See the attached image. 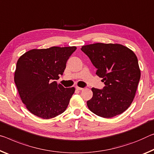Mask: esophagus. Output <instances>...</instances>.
<instances>
[{
  "label": "esophagus",
  "mask_w": 154,
  "mask_h": 154,
  "mask_svg": "<svg viewBox=\"0 0 154 154\" xmlns=\"http://www.w3.org/2000/svg\"><path fill=\"white\" fill-rule=\"evenodd\" d=\"M76 89L77 90H84V88H80V87H78V86L76 87Z\"/></svg>",
  "instance_id": "1"
}]
</instances>
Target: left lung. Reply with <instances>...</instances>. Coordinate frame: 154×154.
I'll return each mask as SVG.
<instances>
[{
  "label": "left lung",
  "mask_w": 154,
  "mask_h": 154,
  "mask_svg": "<svg viewBox=\"0 0 154 154\" xmlns=\"http://www.w3.org/2000/svg\"><path fill=\"white\" fill-rule=\"evenodd\" d=\"M81 50L90 58L105 84L103 89L92 88L93 96L87 101L89 109L103 118L123 113L132 103L140 81L135 53L119 44L96 43L83 46Z\"/></svg>",
  "instance_id": "obj_1"
}]
</instances>
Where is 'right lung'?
Masks as SVG:
<instances>
[{
  "label": "right lung",
  "mask_w": 154,
  "mask_h": 154,
  "mask_svg": "<svg viewBox=\"0 0 154 154\" xmlns=\"http://www.w3.org/2000/svg\"><path fill=\"white\" fill-rule=\"evenodd\" d=\"M75 46H53L32 49L20 56L16 64L14 82L23 103L40 118L48 119L63 113L75 92L54 80L63 75Z\"/></svg>",
  "instance_id": "add662e5"
}]
</instances>
